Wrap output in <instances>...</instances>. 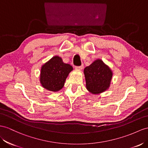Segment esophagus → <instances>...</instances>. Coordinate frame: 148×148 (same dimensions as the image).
Masks as SVG:
<instances>
[{
	"label": "esophagus",
	"mask_w": 148,
	"mask_h": 148,
	"mask_svg": "<svg viewBox=\"0 0 148 148\" xmlns=\"http://www.w3.org/2000/svg\"><path fill=\"white\" fill-rule=\"evenodd\" d=\"M83 67H84V66H83L82 64V65H81V66H75V69H76L81 70V69H83Z\"/></svg>",
	"instance_id": "esophagus-1"
}]
</instances>
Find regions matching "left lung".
Segmentation results:
<instances>
[{"label": "left lung", "instance_id": "1", "mask_svg": "<svg viewBox=\"0 0 148 148\" xmlns=\"http://www.w3.org/2000/svg\"><path fill=\"white\" fill-rule=\"evenodd\" d=\"M86 88L93 94L104 92L110 86L112 72L101 59H97L84 70Z\"/></svg>", "mask_w": 148, "mask_h": 148}]
</instances>
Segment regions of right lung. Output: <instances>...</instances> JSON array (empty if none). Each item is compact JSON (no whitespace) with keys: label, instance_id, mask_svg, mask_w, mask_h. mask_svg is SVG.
<instances>
[{"label":"right lung","instance_id":"obj_1","mask_svg":"<svg viewBox=\"0 0 148 148\" xmlns=\"http://www.w3.org/2000/svg\"><path fill=\"white\" fill-rule=\"evenodd\" d=\"M73 70V67L64 63L61 58L57 56L53 57L41 67L40 84L50 91H59L63 88L66 78Z\"/></svg>","mask_w":148,"mask_h":148}]
</instances>
